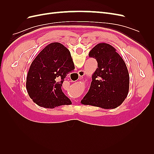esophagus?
I'll return each instance as SVG.
<instances>
[{"label": "esophagus", "mask_w": 154, "mask_h": 154, "mask_svg": "<svg viewBox=\"0 0 154 154\" xmlns=\"http://www.w3.org/2000/svg\"><path fill=\"white\" fill-rule=\"evenodd\" d=\"M78 75H79V77H80V78H82V77H83V76H84L85 74V71H82V70H80V71H78Z\"/></svg>", "instance_id": "esophagus-1"}]
</instances>
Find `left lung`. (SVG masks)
<instances>
[{
	"mask_svg": "<svg viewBox=\"0 0 154 154\" xmlns=\"http://www.w3.org/2000/svg\"><path fill=\"white\" fill-rule=\"evenodd\" d=\"M97 68L92 74L91 87L81 101L105 109H112L122 104L129 90V74L123 58L109 44L100 43L90 51Z\"/></svg>",
	"mask_w": 154,
	"mask_h": 154,
	"instance_id": "1",
	"label": "left lung"
}]
</instances>
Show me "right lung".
Here are the masks:
<instances>
[{"mask_svg":"<svg viewBox=\"0 0 154 154\" xmlns=\"http://www.w3.org/2000/svg\"><path fill=\"white\" fill-rule=\"evenodd\" d=\"M74 68L67 48L58 42L49 44L31 64L26 80L29 97L45 108L71 104L62 92V86L67 74Z\"/></svg>","mask_w":154,"mask_h":154,"instance_id":"add662e5","label":"right lung"}]
</instances>
